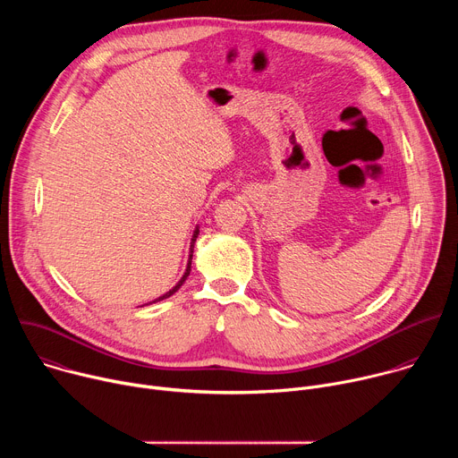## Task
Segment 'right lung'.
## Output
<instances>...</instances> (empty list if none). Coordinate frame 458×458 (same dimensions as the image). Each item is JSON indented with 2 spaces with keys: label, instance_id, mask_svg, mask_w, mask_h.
Returning a JSON list of instances; mask_svg holds the SVG:
<instances>
[{
  "label": "right lung",
  "instance_id": "1",
  "mask_svg": "<svg viewBox=\"0 0 458 458\" xmlns=\"http://www.w3.org/2000/svg\"><path fill=\"white\" fill-rule=\"evenodd\" d=\"M198 235H199V226H195V230H193V235H191V239H190V250H188V263H186V270H184V274H182V277L179 279V283L172 288V290H168L166 293H163L161 297H157V299H154V301H150V302H147V304H154V302H159V301H163V299H168L170 295H174L182 284H184V281H186V277L190 276V270H191V255H193V244H195V239H198ZM147 304H143V306H147Z\"/></svg>",
  "mask_w": 458,
  "mask_h": 458
}]
</instances>
